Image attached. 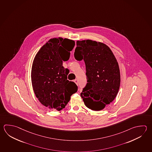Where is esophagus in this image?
Returning a JSON list of instances; mask_svg holds the SVG:
<instances>
[{"label": "esophagus", "mask_w": 152, "mask_h": 152, "mask_svg": "<svg viewBox=\"0 0 152 152\" xmlns=\"http://www.w3.org/2000/svg\"><path fill=\"white\" fill-rule=\"evenodd\" d=\"M75 83H76L77 85L78 84V80L77 79H76V80H74Z\"/></svg>", "instance_id": "obj_1"}]
</instances>
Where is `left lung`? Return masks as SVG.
Wrapping results in <instances>:
<instances>
[{
    "instance_id": "obj_1",
    "label": "left lung",
    "mask_w": 152,
    "mask_h": 152,
    "mask_svg": "<svg viewBox=\"0 0 152 152\" xmlns=\"http://www.w3.org/2000/svg\"><path fill=\"white\" fill-rule=\"evenodd\" d=\"M75 57L84 60L87 84L80 93L86 106L100 111L116 97L120 84L119 67L115 55L105 44L91 40L77 41Z\"/></svg>"
}]
</instances>
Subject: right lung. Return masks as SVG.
<instances>
[{
	"label": "right lung",
	"instance_id": "right-lung-1",
	"mask_svg": "<svg viewBox=\"0 0 152 152\" xmlns=\"http://www.w3.org/2000/svg\"><path fill=\"white\" fill-rule=\"evenodd\" d=\"M74 40L62 37L50 39L38 51L32 64L31 80L35 95L49 109L60 111L66 107L77 86L67 80L69 69L63 61L70 57Z\"/></svg>",
	"mask_w": 152,
	"mask_h": 152
}]
</instances>
